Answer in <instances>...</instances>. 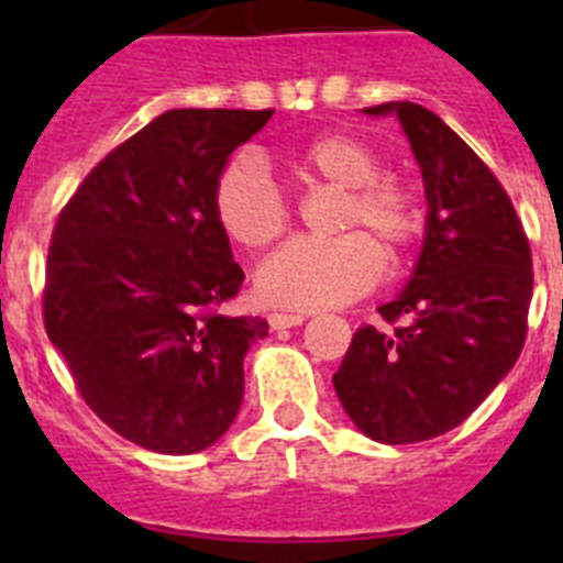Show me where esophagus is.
<instances>
[{"label": "esophagus", "instance_id": "esophagus-1", "mask_svg": "<svg viewBox=\"0 0 563 563\" xmlns=\"http://www.w3.org/2000/svg\"><path fill=\"white\" fill-rule=\"evenodd\" d=\"M267 321H271L273 330H292V327L305 324V316L301 312H271Z\"/></svg>", "mask_w": 563, "mask_h": 563}]
</instances>
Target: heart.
<instances>
[{
  "label": "heart",
  "instance_id": "1",
  "mask_svg": "<svg viewBox=\"0 0 563 563\" xmlns=\"http://www.w3.org/2000/svg\"><path fill=\"white\" fill-rule=\"evenodd\" d=\"M287 172L305 186L341 191L327 242L296 239L262 262L256 292L287 310H327L350 305L377 285L383 258L406 265L422 233L420 194L395 177H380V157L369 143L346 132L318 134L287 154ZM211 211L233 245L262 251L290 225V208L267 174L247 157L228 163L211 191ZM352 230V234H346Z\"/></svg>",
  "mask_w": 563,
  "mask_h": 563
}]
</instances>
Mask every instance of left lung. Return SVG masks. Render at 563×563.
<instances>
[{"label":"left lung","instance_id":"8db88e82","mask_svg":"<svg viewBox=\"0 0 563 563\" xmlns=\"http://www.w3.org/2000/svg\"><path fill=\"white\" fill-rule=\"evenodd\" d=\"M397 114L426 186V239L409 285L377 307L389 327L352 335L332 386L343 411L386 445L456 429L514 369L533 298V256L494 172L431 109Z\"/></svg>","mask_w":563,"mask_h":563}]
</instances>
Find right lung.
Listing matches in <instances>:
<instances>
[{
    "label": "right lung",
    "mask_w": 563,
    "mask_h": 563,
    "mask_svg": "<svg viewBox=\"0 0 563 563\" xmlns=\"http://www.w3.org/2000/svg\"><path fill=\"white\" fill-rule=\"evenodd\" d=\"M273 109H168L84 177L58 213L44 330L109 429L197 454L231 429L265 318L222 316L245 282L211 211L217 174Z\"/></svg>",
    "instance_id": "1"
}]
</instances>
